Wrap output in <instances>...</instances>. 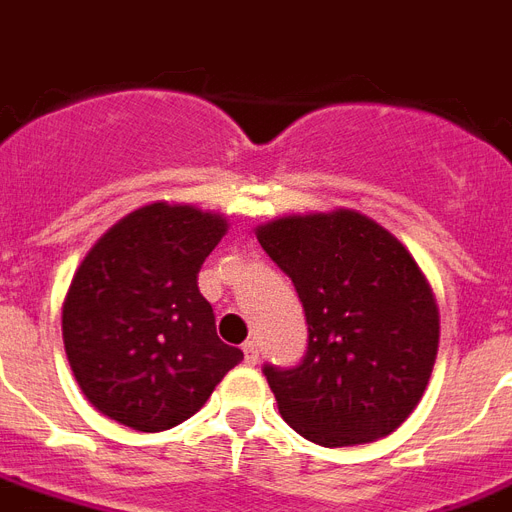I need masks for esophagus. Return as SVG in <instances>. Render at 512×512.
Instances as JSON below:
<instances>
[{"instance_id": "34e87169", "label": "esophagus", "mask_w": 512, "mask_h": 512, "mask_svg": "<svg viewBox=\"0 0 512 512\" xmlns=\"http://www.w3.org/2000/svg\"><path fill=\"white\" fill-rule=\"evenodd\" d=\"M260 360V349H257V341H247L244 343V362L247 365H257Z\"/></svg>"}]
</instances>
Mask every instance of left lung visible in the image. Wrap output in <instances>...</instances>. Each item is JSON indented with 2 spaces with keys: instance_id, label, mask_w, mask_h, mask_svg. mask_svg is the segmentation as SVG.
Masks as SVG:
<instances>
[{
  "instance_id": "1",
  "label": "left lung",
  "mask_w": 512,
  "mask_h": 512,
  "mask_svg": "<svg viewBox=\"0 0 512 512\" xmlns=\"http://www.w3.org/2000/svg\"><path fill=\"white\" fill-rule=\"evenodd\" d=\"M255 236L292 279L308 322L298 368L263 370L282 419L325 448L395 432L438 357V300L419 263L354 209L287 214Z\"/></svg>"
}]
</instances>
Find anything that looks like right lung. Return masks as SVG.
Listing matches in <instances>:
<instances>
[{
	"label": "right lung",
	"instance_id": "right-lung-1",
	"mask_svg": "<svg viewBox=\"0 0 512 512\" xmlns=\"http://www.w3.org/2000/svg\"><path fill=\"white\" fill-rule=\"evenodd\" d=\"M228 217L155 201L101 236L61 311L64 349L88 403L136 432L190 419L244 354L217 338L198 271Z\"/></svg>",
	"mask_w": 512,
	"mask_h": 512
}]
</instances>
